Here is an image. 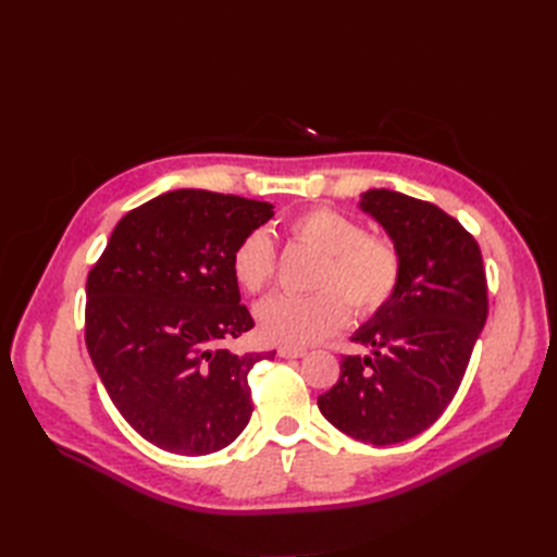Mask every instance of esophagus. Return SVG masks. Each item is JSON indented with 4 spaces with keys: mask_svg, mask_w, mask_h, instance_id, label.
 Listing matches in <instances>:
<instances>
[{
    "mask_svg": "<svg viewBox=\"0 0 557 557\" xmlns=\"http://www.w3.org/2000/svg\"><path fill=\"white\" fill-rule=\"evenodd\" d=\"M278 356L281 358H305L307 356V348H299V346H278Z\"/></svg>",
    "mask_w": 557,
    "mask_h": 557,
    "instance_id": "1",
    "label": "esophagus"
}]
</instances>
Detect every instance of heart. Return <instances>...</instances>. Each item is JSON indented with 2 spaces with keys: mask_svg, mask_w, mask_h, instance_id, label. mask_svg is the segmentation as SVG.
<instances>
[{
  "mask_svg": "<svg viewBox=\"0 0 557 557\" xmlns=\"http://www.w3.org/2000/svg\"><path fill=\"white\" fill-rule=\"evenodd\" d=\"M290 234L323 256L313 295H269L256 311L267 342L299 346L323 339L346 320L379 311L397 290L399 252L383 237L364 234L352 218L332 209H311L290 221ZM232 274L246 293H260L274 276V244L264 232L246 234L232 252Z\"/></svg>",
  "mask_w": 557,
  "mask_h": 557,
  "instance_id": "obj_1",
  "label": "heart"
}]
</instances>
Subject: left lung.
Listing matches in <instances>:
<instances>
[{"instance_id":"1","label":"left lung","mask_w":557,"mask_h":557,"mask_svg":"<svg viewBox=\"0 0 557 557\" xmlns=\"http://www.w3.org/2000/svg\"><path fill=\"white\" fill-rule=\"evenodd\" d=\"M360 211L385 230L401 260L395 295L352 332L367 356H346L318 409L352 440L391 446L425 432L458 393L487 318L481 248L430 201L374 188Z\"/></svg>"}]
</instances>
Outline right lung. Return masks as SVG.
Wrapping results in <instances>:
<instances>
[{
  "instance_id": "add662e5",
  "label": "right lung",
  "mask_w": 557,
  "mask_h": 557,
  "mask_svg": "<svg viewBox=\"0 0 557 557\" xmlns=\"http://www.w3.org/2000/svg\"><path fill=\"white\" fill-rule=\"evenodd\" d=\"M272 215L269 201L164 193L121 218L90 269V360L115 409L162 450L209 455L248 425V372L274 352L223 348L252 327L232 252Z\"/></svg>"
}]
</instances>
